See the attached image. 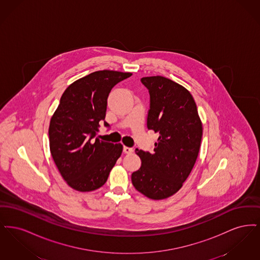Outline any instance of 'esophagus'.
I'll list each match as a JSON object with an SVG mask.
<instances>
[{
    "label": "esophagus",
    "instance_id": "obj_1",
    "mask_svg": "<svg viewBox=\"0 0 260 260\" xmlns=\"http://www.w3.org/2000/svg\"><path fill=\"white\" fill-rule=\"evenodd\" d=\"M124 153H125V154H131V153H133V152H134V148H132V147H126V146H124Z\"/></svg>",
    "mask_w": 260,
    "mask_h": 260
}]
</instances>
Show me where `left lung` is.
<instances>
[{"mask_svg": "<svg viewBox=\"0 0 260 260\" xmlns=\"http://www.w3.org/2000/svg\"><path fill=\"white\" fill-rule=\"evenodd\" d=\"M150 108L147 128L159 135L154 152L136 149L141 167L132 174L137 191L153 200L175 194L191 173L203 136L197 105L185 87L161 77H144Z\"/></svg>", "mask_w": 260, "mask_h": 260, "instance_id": "8db88e82", "label": "left lung"}]
</instances>
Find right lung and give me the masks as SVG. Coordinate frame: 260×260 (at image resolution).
Masks as SVG:
<instances>
[{
    "instance_id": "obj_1",
    "label": "right lung",
    "mask_w": 260,
    "mask_h": 260,
    "mask_svg": "<svg viewBox=\"0 0 260 260\" xmlns=\"http://www.w3.org/2000/svg\"><path fill=\"white\" fill-rule=\"evenodd\" d=\"M132 73L103 70L79 79L65 89L50 119L52 159L67 184L80 192L104 185L123 152L121 143L99 140L112 88Z\"/></svg>"
}]
</instances>
